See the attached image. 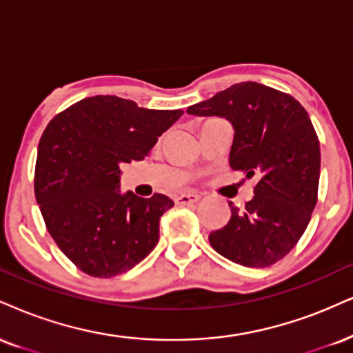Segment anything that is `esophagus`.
Here are the masks:
<instances>
[{"mask_svg":"<svg viewBox=\"0 0 353 353\" xmlns=\"http://www.w3.org/2000/svg\"><path fill=\"white\" fill-rule=\"evenodd\" d=\"M201 199V195L197 192H188V194H181L176 197V203L177 205H189V203L197 202Z\"/></svg>","mask_w":353,"mask_h":353,"instance_id":"34e87169","label":"esophagus"}]
</instances>
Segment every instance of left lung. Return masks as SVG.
Here are the masks:
<instances>
[{"label":"left lung","mask_w":353,"mask_h":353,"mask_svg":"<svg viewBox=\"0 0 353 353\" xmlns=\"http://www.w3.org/2000/svg\"><path fill=\"white\" fill-rule=\"evenodd\" d=\"M197 117L227 118L235 128L230 168L256 177L245 209L212 232L215 252L248 268L274 265L294 248L317 203L321 146L311 118L290 93L241 82L188 108Z\"/></svg>","instance_id":"obj_1"}]
</instances>
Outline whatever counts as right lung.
Returning <instances> with one entry per match:
<instances>
[{"mask_svg": "<svg viewBox=\"0 0 353 353\" xmlns=\"http://www.w3.org/2000/svg\"><path fill=\"white\" fill-rule=\"evenodd\" d=\"M182 110L139 108L113 95L88 97L55 114L37 148L34 194L46 228L83 273L112 278L144 260L174 205L120 192V165L150 154Z\"/></svg>", "mask_w": 353, "mask_h": 353, "instance_id": "right-lung-1", "label": "right lung"}]
</instances>
